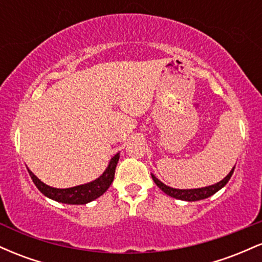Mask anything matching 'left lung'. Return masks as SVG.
Here are the masks:
<instances>
[{
	"label": "left lung",
	"instance_id": "1",
	"mask_svg": "<svg viewBox=\"0 0 262 262\" xmlns=\"http://www.w3.org/2000/svg\"><path fill=\"white\" fill-rule=\"evenodd\" d=\"M234 169H235V166L231 169L230 172L228 173V175L225 176L221 182H217V183H214V185L207 186V187H202V188H191V189L172 188V187H169V186H166L165 183H162L160 180L156 179L152 173H151V177H152V180H154V182L156 183V186H158L161 191H164L167 196L176 198V200L194 202V201H201V200H204V198H208L210 196H213L215 192H218L219 189L223 188L224 186L228 183V181L230 180L231 175H233Z\"/></svg>",
	"mask_w": 262,
	"mask_h": 262
}]
</instances>
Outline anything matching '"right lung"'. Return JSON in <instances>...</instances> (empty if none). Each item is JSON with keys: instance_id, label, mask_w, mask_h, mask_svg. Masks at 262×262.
Segmentation results:
<instances>
[{"instance_id": "right-lung-1", "label": "right lung", "mask_w": 262, "mask_h": 262, "mask_svg": "<svg viewBox=\"0 0 262 262\" xmlns=\"http://www.w3.org/2000/svg\"><path fill=\"white\" fill-rule=\"evenodd\" d=\"M118 160L119 152L111 159L107 169L104 170V172L102 173L98 179H96L95 181L85 183V185L75 186V187L71 188L50 187V186L41 182L29 169L28 172L29 175H31L34 185L37 186V188L48 198H52V200L56 201V202H61L66 204H86L102 196V194L107 191L108 187L112 185Z\"/></svg>"}]
</instances>
